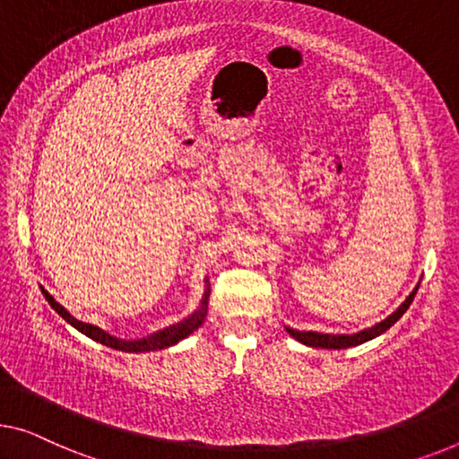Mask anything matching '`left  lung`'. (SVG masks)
<instances>
[{
  "instance_id": "obj_1",
  "label": "left lung",
  "mask_w": 459,
  "mask_h": 459,
  "mask_svg": "<svg viewBox=\"0 0 459 459\" xmlns=\"http://www.w3.org/2000/svg\"><path fill=\"white\" fill-rule=\"evenodd\" d=\"M420 282L414 286V290L410 292V295L406 297L404 303H402L398 309H395L392 316L385 317L383 321H379V324H375L371 327H367V330H360L357 333H324V332H303V330H292V327L284 325V330L290 333L292 338H295L297 342H300V344L305 346H311V348H330V351H342V348H352V346H359V344H365V342L373 340L381 336L383 332H387L389 327H392L395 321H398L404 313L408 311L410 303H412L414 297H416V290H419Z\"/></svg>"
}]
</instances>
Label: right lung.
<instances>
[{
    "label": "right lung",
    "mask_w": 459,
    "mask_h": 459,
    "mask_svg": "<svg viewBox=\"0 0 459 459\" xmlns=\"http://www.w3.org/2000/svg\"><path fill=\"white\" fill-rule=\"evenodd\" d=\"M204 295L200 305H197V309L194 313H189L186 319L177 321V324L169 325V327H162V330L154 332V333H148V336L143 338H135V340H126V338H117L113 336V333H108L107 330H102L99 325H92V324H84V321H80L72 316L70 311L65 309L64 305L57 303V300L53 299V295H49L43 286H40V292H43L47 303H49L55 311H57V316L64 317L67 324L72 327H76L78 332L84 333L94 342H99L102 346H108L113 348V351H121V352H152V351H164V348H170L175 346L177 342L186 340L187 336H191L197 327L204 324V319L208 316V299H210V280L206 278L204 280Z\"/></svg>",
    "instance_id": "right-lung-1"
}]
</instances>
